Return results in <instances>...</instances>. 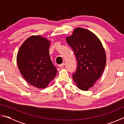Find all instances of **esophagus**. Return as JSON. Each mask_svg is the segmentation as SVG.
Instances as JSON below:
<instances>
[{
	"instance_id": "1",
	"label": "esophagus",
	"mask_w": 124,
	"mask_h": 124,
	"mask_svg": "<svg viewBox=\"0 0 124 124\" xmlns=\"http://www.w3.org/2000/svg\"><path fill=\"white\" fill-rule=\"evenodd\" d=\"M64 64H65L64 63H63L62 64H60L58 66H59V67H60V68H62V67H63V66H64Z\"/></svg>"
}]
</instances>
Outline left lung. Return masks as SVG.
Returning <instances> with one entry per match:
<instances>
[{"instance_id": "8db88e82", "label": "left lung", "mask_w": 124, "mask_h": 124, "mask_svg": "<svg viewBox=\"0 0 124 124\" xmlns=\"http://www.w3.org/2000/svg\"><path fill=\"white\" fill-rule=\"evenodd\" d=\"M77 60L76 72L72 75L77 86L87 91L93 86L103 72L106 54L101 41L91 31L81 27L75 28L72 34L66 37Z\"/></svg>"}]
</instances>
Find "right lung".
<instances>
[{
    "mask_svg": "<svg viewBox=\"0 0 124 124\" xmlns=\"http://www.w3.org/2000/svg\"><path fill=\"white\" fill-rule=\"evenodd\" d=\"M50 43L41 35H32L24 41L17 54L21 74L28 83L38 89L46 87L57 73L49 56Z\"/></svg>",
    "mask_w": 124,
    "mask_h": 124,
    "instance_id": "add662e5",
    "label": "right lung"
}]
</instances>
